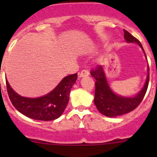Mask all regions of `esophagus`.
I'll return each mask as SVG.
<instances>
[{
	"label": "esophagus",
	"mask_w": 157,
	"mask_h": 157,
	"mask_svg": "<svg viewBox=\"0 0 157 157\" xmlns=\"http://www.w3.org/2000/svg\"><path fill=\"white\" fill-rule=\"evenodd\" d=\"M90 74V72H89L88 70H82L81 72L79 74V77H86Z\"/></svg>",
	"instance_id": "obj_1"
}]
</instances>
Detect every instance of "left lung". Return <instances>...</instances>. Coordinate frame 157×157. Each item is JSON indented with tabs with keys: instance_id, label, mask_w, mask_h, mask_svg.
I'll use <instances>...</instances> for the list:
<instances>
[{
	"instance_id": "obj_1",
	"label": "left lung",
	"mask_w": 157,
	"mask_h": 157,
	"mask_svg": "<svg viewBox=\"0 0 157 157\" xmlns=\"http://www.w3.org/2000/svg\"><path fill=\"white\" fill-rule=\"evenodd\" d=\"M124 36L128 42L137 43L144 52L140 41L125 29H124ZM90 74L96 80L94 98L95 105L101 113L111 118L128 113L134 110L140 105L146 94L147 87H148L149 78H150V71L148 68V75H147L146 83L144 88L137 96L130 98L118 96L111 90L107 83L105 73L102 66H96L95 68L91 70Z\"/></svg>"
}]
</instances>
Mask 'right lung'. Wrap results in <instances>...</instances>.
<instances>
[{"mask_svg":"<svg viewBox=\"0 0 157 157\" xmlns=\"http://www.w3.org/2000/svg\"><path fill=\"white\" fill-rule=\"evenodd\" d=\"M77 78V74L64 77L51 93L39 98L20 96L13 90L6 79L7 93L13 105L20 113L30 118L52 121L59 118L67 106L70 92Z\"/></svg>","mask_w":157,"mask_h":157,"instance_id":"add662e5","label":"right lung"}]
</instances>
